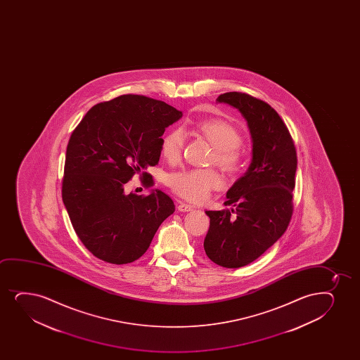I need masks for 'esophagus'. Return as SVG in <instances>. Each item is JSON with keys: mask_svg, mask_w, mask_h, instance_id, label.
I'll return each instance as SVG.
<instances>
[{"mask_svg": "<svg viewBox=\"0 0 360 360\" xmlns=\"http://www.w3.org/2000/svg\"><path fill=\"white\" fill-rule=\"evenodd\" d=\"M178 210L182 211V212H186V211L193 210V207L190 204H185V202H179Z\"/></svg>", "mask_w": 360, "mask_h": 360, "instance_id": "34e87169", "label": "esophagus"}]
</instances>
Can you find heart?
Masks as SVG:
<instances>
[{"label":"heart","mask_w":360,"mask_h":360,"mask_svg":"<svg viewBox=\"0 0 360 360\" xmlns=\"http://www.w3.org/2000/svg\"><path fill=\"white\" fill-rule=\"evenodd\" d=\"M195 131L205 136L215 148L211 162L228 173H236L244 165L245 155L240 148L243 141L239 131L227 121L205 119L195 124ZM186 141V133L181 127H174L162 138V155L169 162L178 161ZM165 184L170 190L191 202H202L210 192L219 188L222 180L214 169H185L167 175Z\"/></svg>","instance_id":"1"}]
</instances>
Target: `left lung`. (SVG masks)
<instances>
[{"label":"left lung","instance_id":"obj_1","mask_svg":"<svg viewBox=\"0 0 360 360\" xmlns=\"http://www.w3.org/2000/svg\"><path fill=\"white\" fill-rule=\"evenodd\" d=\"M216 101L244 116L252 160L244 176L228 190L224 205H231V210L205 211L210 227L204 250L216 264L240 268L261 257L290 224L297 151L285 122L264 101L243 92H226Z\"/></svg>","mask_w":360,"mask_h":360}]
</instances>
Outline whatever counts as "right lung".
Returning <instances> with one entry per match:
<instances>
[{
  "label": "right lung",
  "mask_w": 360,
  "mask_h": 360,
  "mask_svg": "<svg viewBox=\"0 0 360 360\" xmlns=\"http://www.w3.org/2000/svg\"><path fill=\"white\" fill-rule=\"evenodd\" d=\"M182 112L145 96H119L84 116L67 145L63 200L77 236L102 261L127 264L141 258L155 233L175 211L169 195L126 193L124 184L160 161L165 129Z\"/></svg>",
  "instance_id": "add662e5"
}]
</instances>
